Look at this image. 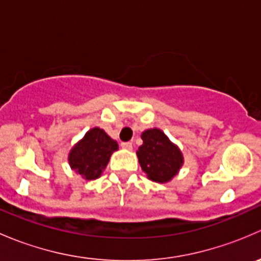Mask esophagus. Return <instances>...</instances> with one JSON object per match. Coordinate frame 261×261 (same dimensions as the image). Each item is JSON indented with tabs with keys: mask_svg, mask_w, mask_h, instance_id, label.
Listing matches in <instances>:
<instances>
[{
	"mask_svg": "<svg viewBox=\"0 0 261 261\" xmlns=\"http://www.w3.org/2000/svg\"><path fill=\"white\" fill-rule=\"evenodd\" d=\"M121 147L125 150H131L133 149V143H130V141H127V143H121Z\"/></svg>",
	"mask_w": 261,
	"mask_h": 261,
	"instance_id": "1",
	"label": "esophagus"
}]
</instances>
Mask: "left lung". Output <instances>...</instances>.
Listing matches in <instances>:
<instances>
[{"label":"left lung","mask_w":261,"mask_h":261,"mask_svg":"<svg viewBox=\"0 0 261 261\" xmlns=\"http://www.w3.org/2000/svg\"><path fill=\"white\" fill-rule=\"evenodd\" d=\"M143 145L136 151L141 169L156 183H167L178 174L183 165V154L159 128H149L141 134Z\"/></svg>","instance_id":"8db88e82"}]
</instances>
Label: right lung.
Listing matches in <instances>:
<instances>
[{
	"mask_svg": "<svg viewBox=\"0 0 261 261\" xmlns=\"http://www.w3.org/2000/svg\"><path fill=\"white\" fill-rule=\"evenodd\" d=\"M118 149L117 143L102 128L93 127L87 131L68 155L70 168L86 180L97 179L109 164L112 152Z\"/></svg>",
	"mask_w": 261,
	"mask_h": 261,
	"instance_id": "add662e5",
	"label": "right lung"
}]
</instances>
